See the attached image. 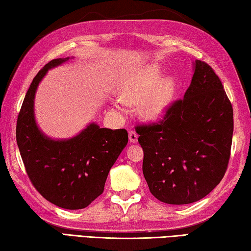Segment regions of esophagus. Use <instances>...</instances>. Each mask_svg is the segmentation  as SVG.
Instances as JSON below:
<instances>
[{"label": "esophagus", "instance_id": "esophagus-1", "mask_svg": "<svg viewBox=\"0 0 251 251\" xmlns=\"http://www.w3.org/2000/svg\"><path fill=\"white\" fill-rule=\"evenodd\" d=\"M129 141L131 143H138V134L134 131L129 132Z\"/></svg>", "mask_w": 251, "mask_h": 251}]
</instances>
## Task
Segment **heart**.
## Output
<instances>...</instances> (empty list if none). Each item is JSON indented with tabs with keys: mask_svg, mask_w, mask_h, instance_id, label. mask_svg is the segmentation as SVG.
Listing matches in <instances>:
<instances>
[{
	"mask_svg": "<svg viewBox=\"0 0 251 251\" xmlns=\"http://www.w3.org/2000/svg\"><path fill=\"white\" fill-rule=\"evenodd\" d=\"M164 76L163 69L149 63L134 70L121 89V97L113 106L122 115L129 113V103L140 106V115L148 121H159L167 115L175 99L177 82L173 76Z\"/></svg>",
	"mask_w": 251,
	"mask_h": 251,
	"instance_id": "b5f03b06",
	"label": "heart"
}]
</instances>
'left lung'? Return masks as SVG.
<instances>
[{
  "label": "left lung",
  "instance_id": "left-lung-1",
  "mask_svg": "<svg viewBox=\"0 0 251 251\" xmlns=\"http://www.w3.org/2000/svg\"><path fill=\"white\" fill-rule=\"evenodd\" d=\"M234 131L233 107L209 64L196 60L190 86L159 124L136 129L150 191L167 204L201 200L227 168Z\"/></svg>",
  "mask_w": 251,
  "mask_h": 251
}]
</instances>
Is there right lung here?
<instances>
[{
    "label": "right lung",
    "instance_id": "obj_1",
    "mask_svg": "<svg viewBox=\"0 0 251 251\" xmlns=\"http://www.w3.org/2000/svg\"><path fill=\"white\" fill-rule=\"evenodd\" d=\"M69 59L50 61L32 79L18 115L16 141L38 192L56 206L79 210L102 193L110 168L127 144V132L91 122L73 138L59 140L39 129L35 117L37 88L49 70Z\"/></svg>",
    "mask_w": 251,
    "mask_h": 251
}]
</instances>
